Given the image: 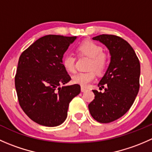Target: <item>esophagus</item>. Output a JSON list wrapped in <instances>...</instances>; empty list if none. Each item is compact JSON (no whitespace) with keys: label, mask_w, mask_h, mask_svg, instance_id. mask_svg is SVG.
<instances>
[{"label":"esophagus","mask_w":152,"mask_h":152,"mask_svg":"<svg viewBox=\"0 0 152 152\" xmlns=\"http://www.w3.org/2000/svg\"><path fill=\"white\" fill-rule=\"evenodd\" d=\"M87 89L85 88V87H81V91H82V92H85V91H87Z\"/></svg>","instance_id":"34e87169"}]
</instances>
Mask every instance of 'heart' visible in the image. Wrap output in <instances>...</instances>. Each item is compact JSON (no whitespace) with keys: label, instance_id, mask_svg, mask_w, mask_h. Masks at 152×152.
Instances as JSON below:
<instances>
[{"label":"heart","instance_id":"obj_1","mask_svg":"<svg viewBox=\"0 0 152 152\" xmlns=\"http://www.w3.org/2000/svg\"><path fill=\"white\" fill-rule=\"evenodd\" d=\"M77 53L79 55L88 56L90 58L88 69L87 72H82L74 75L72 77V82L82 87H87L96 79L95 69L98 73L104 70L107 63V56L104 53L102 46L92 40H85L78 45ZM76 58L70 54H67L62 58V65L68 73H74L76 70ZM94 69V70L93 69Z\"/></svg>","mask_w":152,"mask_h":152}]
</instances>
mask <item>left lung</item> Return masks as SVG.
<instances>
[{"instance_id": "8db88e82", "label": "left lung", "mask_w": 152, "mask_h": 152, "mask_svg": "<svg viewBox=\"0 0 152 152\" xmlns=\"http://www.w3.org/2000/svg\"><path fill=\"white\" fill-rule=\"evenodd\" d=\"M93 39L103 43L111 57L98 85L104 92L93 90L95 99L88 108L95 120L107 124L122 117L134 103L140 88V62L134 49L120 37L102 34Z\"/></svg>"}]
</instances>
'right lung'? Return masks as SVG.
Returning a JSON list of instances; mask_svg holds the SVG:
<instances>
[{
    "instance_id": "right-lung-1",
    "label": "right lung",
    "mask_w": 152,
    "mask_h": 152,
    "mask_svg": "<svg viewBox=\"0 0 152 152\" xmlns=\"http://www.w3.org/2000/svg\"><path fill=\"white\" fill-rule=\"evenodd\" d=\"M76 39L46 35L20 56L15 79L18 102L37 124L50 127L62 124L67 118L69 104L80 93L79 85H65L71 78L62 65L64 53Z\"/></svg>"
}]
</instances>
